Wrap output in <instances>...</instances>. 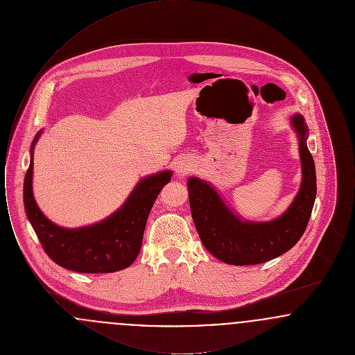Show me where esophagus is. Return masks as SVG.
I'll list each match as a JSON object with an SVG mask.
<instances>
[{
	"mask_svg": "<svg viewBox=\"0 0 355 355\" xmlns=\"http://www.w3.org/2000/svg\"><path fill=\"white\" fill-rule=\"evenodd\" d=\"M191 169H193V164L186 158H181L175 165V171L178 175H186L189 171H191Z\"/></svg>",
	"mask_w": 355,
	"mask_h": 355,
	"instance_id": "34e87169",
	"label": "esophagus"
}]
</instances>
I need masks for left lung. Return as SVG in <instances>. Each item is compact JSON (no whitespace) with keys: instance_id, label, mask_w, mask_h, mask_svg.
<instances>
[{"instance_id":"obj_1","label":"left lung","mask_w":355,"mask_h":355,"mask_svg":"<svg viewBox=\"0 0 355 355\" xmlns=\"http://www.w3.org/2000/svg\"><path fill=\"white\" fill-rule=\"evenodd\" d=\"M293 126L300 135L302 185L284 216L270 222H242L222 202L217 191L198 178H189V201L203 246L229 265H258L290 250L302 236L317 196V175L306 145L307 126L295 114Z\"/></svg>"}]
</instances>
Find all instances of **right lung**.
Wrapping results in <instances>:
<instances>
[{
    "label": "right lung",
    "mask_w": 355,
    "mask_h": 355,
    "mask_svg": "<svg viewBox=\"0 0 355 355\" xmlns=\"http://www.w3.org/2000/svg\"><path fill=\"white\" fill-rule=\"evenodd\" d=\"M24 180V205L45 253L57 265L78 272H113L130 266L141 250L142 236L153 205L171 171L142 180L125 205L107 220L83 229H62L48 220L34 201L32 190L33 148Z\"/></svg>",
    "instance_id": "1"
}]
</instances>
